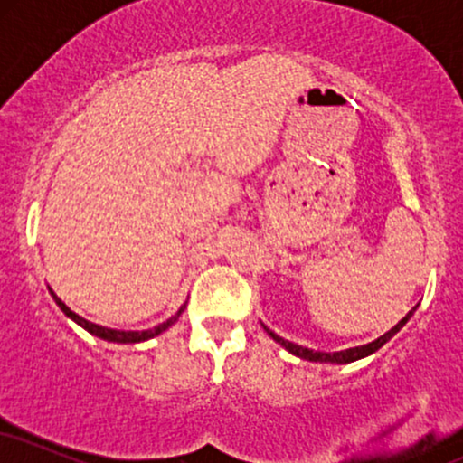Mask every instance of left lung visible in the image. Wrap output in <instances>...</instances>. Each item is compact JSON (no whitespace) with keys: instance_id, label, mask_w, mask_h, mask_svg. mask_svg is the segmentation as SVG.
Returning <instances> with one entry per match:
<instances>
[{"instance_id":"1","label":"left lung","mask_w":463,"mask_h":463,"mask_svg":"<svg viewBox=\"0 0 463 463\" xmlns=\"http://www.w3.org/2000/svg\"><path fill=\"white\" fill-rule=\"evenodd\" d=\"M416 309H418V307H413V309L409 311L407 316L402 317V320L396 324V326H392L390 331L381 335V337H376L374 342L364 344V346H354V348H346V350H337V353H322V350H311V348L298 346V344L289 342V339H283V337H280V335H276L274 331H269V328L265 326V324H263V328H265V331H268V335H269V337L274 339L276 344H280V346H283V348L287 350V353L296 354V357H300V359H305V361H316V364H353V361L364 359V357H368V354L376 353V350H379L381 346H383V344L390 342V339L394 337V335H396L398 331H401V328L405 326V324H407L409 320H411L413 311H416Z\"/></svg>"}]
</instances>
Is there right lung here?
<instances>
[{
  "label": "right lung",
  "mask_w": 463,
  "mask_h": 463,
  "mask_svg": "<svg viewBox=\"0 0 463 463\" xmlns=\"http://www.w3.org/2000/svg\"><path fill=\"white\" fill-rule=\"evenodd\" d=\"M50 294H52V298L56 300V305L61 307V311L65 313L67 317H71L73 322L80 324V326H82L84 331H89V333L95 335V337H99V339H106V342H115V344H139V342H146V339L156 337V335H161L163 331H167V328L172 326V324H176L178 317H180V313H183L184 307H187V305H183V307H180V309L176 311V316H172V317H169V320H165L163 324H158V326L147 328V331H117V328L99 326V324H93V322L84 320V317L78 316L76 311L69 309V307H67L65 302H62L61 298H58L54 291L50 289Z\"/></svg>",
  "instance_id": "1"
}]
</instances>
